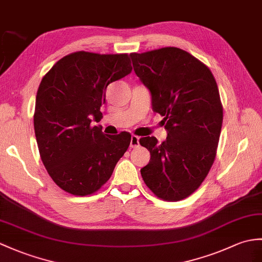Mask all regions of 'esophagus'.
Returning <instances> with one entry per match:
<instances>
[{"instance_id":"obj_1","label":"esophagus","mask_w":262,"mask_h":262,"mask_svg":"<svg viewBox=\"0 0 262 262\" xmlns=\"http://www.w3.org/2000/svg\"><path fill=\"white\" fill-rule=\"evenodd\" d=\"M139 146V137L133 135L130 138V147L132 148H136Z\"/></svg>"}]
</instances>
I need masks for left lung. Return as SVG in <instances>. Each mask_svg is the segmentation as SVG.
Masks as SVG:
<instances>
[{
  "mask_svg": "<svg viewBox=\"0 0 262 262\" xmlns=\"http://www.w3.org/2000/svg\"><path fill=\"white\" fill-rule=\"evenodd\" d=\"M130 58L167 132L162 144L153 136L139 139L150 153L142 178L160 199L183 200L201 185L215 159L223 120L216 81L208 67L179 48Z\"/></svg>",
  "mask_w": 262,
  "mask_h": 262,
  "instance_id": "left-lung-1",
  "label": "left lung"
}]
</instances>
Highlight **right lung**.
Listing matches in <instances>:
<instances>
[{
    "mask_svg": "<svg viewBox=\"0 0 262 262\" xmlns=\"http://www.w3.org/2000/svg\"><path fill=\"white\" fill-rule=\"evenodd\" d=\"M128 54L79 51L60 59L36 93L34 132L49 175L74 195H88L111 179L130 144V134H103L98 123L106 89L129 75Z\"/></svg>",
    "mask_w": 262,
    "mask_h": 262,
    "instance_id": "add662e5",
    "label": "right lung"
}]
</instances>
